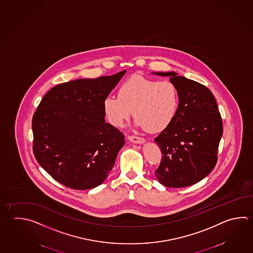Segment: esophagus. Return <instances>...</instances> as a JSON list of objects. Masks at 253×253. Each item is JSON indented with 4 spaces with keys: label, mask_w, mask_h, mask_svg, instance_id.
Returning a JSON list of instances; mask_svg holds the SVG:
<instances>
[{
    "label": "esophagus",
    "mask_w": 253,
    "mask_h": 253,
    "mask_svg": "<svg viewBox=\"0 0 253 253\" xmlns=\"http://www.w3.org/2000/svg\"><path fill=\"white\" fill-rule=\"evenodd\" d=\"M129 141L133 142L136 144H142L145 142V138L138 137V136H135V135H129L128 136Z\"/></svg>",
    "instance_id": "esophagus-1"
}]
</instances>
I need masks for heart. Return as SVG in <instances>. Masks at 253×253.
Instances as JSON below:
<instances>
[{"mask_svg": "<svg viewBox=\"0 0 253 253\" xmlns=\"http://www.w3.org/2000/svg\"><path fill=\"white\" fill-rule=\"evenodd\" d=\"M179 104V90L172 81L134 75L120 86L118 97L106 96L103 106L106 119L115 127H122L133 110L138 126L158 132L172 124Z\"/></svg>", "mask_w": 253, "mask_h": 253, "instance_id": "obj_1", "label": "heart"}]
</instances>
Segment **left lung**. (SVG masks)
Returning a JSON list of instances; mask_svg holds the SVG:
<instances>
[{"instance_id": "obj_1", "label": "left lung", "mask_w": 253, "mask_h": 253, "mask_svg": "<svg viewBox=\"0 0 253 253\" xmlns=\"http://www.w3.org/2000/svg\"><path fill=\"white\" fill-rule=\"evenodd\" d=\"M154 74L170 77L180 94L175 118L155 138L163 155L155 175L165 186H190L205 178L217 161L223 134L217 104L211 91L197 81L176 72Z\"/></svg>"}]
</instances>
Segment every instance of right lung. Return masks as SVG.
<instances>
[{
	"label": "right lung",
	"instance_id": "add662e5",
	"mask_svg": "<svg viewBox=\"0 0 253 253\" xmlns=\"http://www.w3.org/2000/svg\"><path fill=\"white\" fill-rule=\"evenodd\" d=\"M125 72L59 84L36 110L34 156L64 186L93 189L104 182L115 166L124 135L105 123L103 103Z\"/></svg>",
	"mask_w": 253,
	"mask_h": 253
}]
</instances>
